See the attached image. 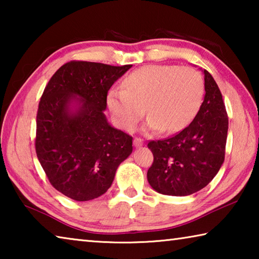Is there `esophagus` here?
<instances>
[{"instance_id":"esophagus-1","label":"esophagus","mask_w":259,"mask_h":259,"mask_svg":"<svg viewBox=\"0 0 259 259\" xmlns=\"http://www.w3.org/2000/svg\"><path fill=\"white\" fill-rule=\"evenodd\" d=\"M134 145H135L136 147H140V146H143V145H144L143 139H142V138H139V137H135V139H134Z\"/></svg>"}]
</instances>
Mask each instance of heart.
I'll use <instances>...</instances> for the list:
<instances>
[{
    "label": "heart",
    "mask_w": 259,
    "mask_h": 259,
    "mask_svg": "<svg viewBox=\"0 0 259 259\" xmlns=\"http://www.w3.org/2000/svg\"><path fill=\"white\" fill-rule=\"evenodd\" d=\"M203 98V80L192 67L151 65L130 73L123 89L109 91L107 105L117 124L134 129L144 113L148 116L145 130L176 133L198 114Z\"/></svg>",
    "instance_id": "obj_1"
}]
</instances>
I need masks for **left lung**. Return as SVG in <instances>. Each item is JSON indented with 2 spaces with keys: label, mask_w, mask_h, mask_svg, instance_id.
I'll use <instances>...</instances> for the list:
<instances>
[{
  "label": "left lung",
  "mask_w": 259,
  "mask_h": 259,
  "mask_svg": "<svg viewBox=\"0 0 259 259\" xmlns=\"http://www.w3.org/2000/svg\"><path fill=\"white\" fill-rule=\"evenodd\" d=\"M203 74L205 96L194 120L172 137L147 144L154 156L147 181L161 194L185 196L202 190L224 162L229 117L216 81L205 69Z\"/></svg>",
  "instance_id": "8db88e82"
}]
</instances>
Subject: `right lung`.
I'll return each instance as SVG.
<instances>
[{
	"label": "right lung",
	"mask_w": 259,
	"mask_h": 259,
	"mask_svg": "<svg viewBox=\"0 0 259 259\" xmlns=\"http://www.w3.org/2000/svg\"><path fill=\"white\" fill-rule=\"evenodd\" d=\"M131 67L72 60L43 91L35 150L51 185L68 198L103 195L133 152V137L113 128L104 114L108 90Z\"/></svg>",
	"instance_id": "1"
}]
</instances>
